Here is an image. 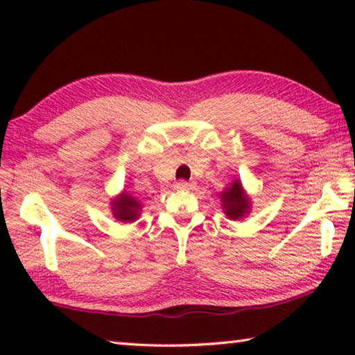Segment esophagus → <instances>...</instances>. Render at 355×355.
Masks as SVG:
<instances>
[{"mask_svg":"<svg viewBox=\"0 0 355 355\" xmlns=\"http://www.w3.org/2000/svg\"><path fill=\"white\" fill-rule=\"evenodd\" d=\"M194 186H196V183L180 180V182H177V184H175V189L177 191H191V189H194Z\"/></svg>","mask_w":355,"mask_h":355,"instance_id":"obj_1","label":"esophagus"}]
</instances>
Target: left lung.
Segmentation results:
<instances>
[{
  "label": "left lung",
  "instance_id": "obj_1",
  "mask_svg": "<svg viewBox=\"0 0 355 355\" xmlns=\"http://www.w3.org/2000/svg\"><path fill=\"white\" fill-rule=\"evenodd\" d=\"M220 202L228 219H243L250 211V199L245 196L239 180H235L225 191L220 192Z\"/></svg>",
  "mask_w": 355,
  "mask_h": 355
}]
</instances>
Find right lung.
<instances>
[{
  "instance_id": "right-lung-1",
  "label": "right lung",
  "mask_w": 355,
  "mask_h": 355,
  "mask_svg": "<svg viewBox=\"0 0 355 355\" xmlns=\"http://www.w3.org/2000/svg\"><path fill=\"white\" fill-rule=\"evenodd\" d=\"M111 208H112V214L117 220L122 222H133L137 218H139L141 213V202L130 194V192H122L117 199H114L111 202Z\"/></svg>"
}]
</instances>
